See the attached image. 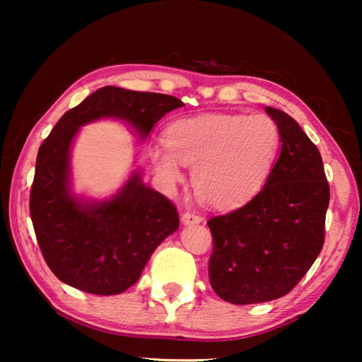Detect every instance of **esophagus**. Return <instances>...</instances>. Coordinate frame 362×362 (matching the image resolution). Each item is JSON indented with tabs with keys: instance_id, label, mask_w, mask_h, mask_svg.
I'll return each instance as SVG.
<instances>
[{
	"instance_id": "34e87169",
	"label": "esophagus",
	"mask_w": 362,
	"mask_h": 362,
	"mask_svg": "<svg viewBox=\"0 0 362 362\" xmlns=\"http://www.w3.org/2000/svg\"><path fill=\"white\" fill-rule=\"evenodd\" d=\"M181 221H182V224H186V226L199 224V222H202V216H199L194 211H186L185 214L181 216Z\"/></svg>"
}]
</instances>
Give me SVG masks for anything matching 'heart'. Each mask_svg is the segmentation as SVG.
<instances>
[{
  "mask_svg": "<svg viewBox=\"0 0 362 362\" xmlns=\"http://www.w3.org/2000/svg\"><path fill=\"white\" fill-rule=\"evenodd\" d=\"M281 133L269 115H201L166 128V146L151 153L158 175L170 185L192 166L196 194L214 207L249 202L269 180L279 158Z\"/></svg>",
  "mask_w": 362,
  "mask_h": 362,
  "instance_id": "1",
  "label": "heart"
}]
</instances>
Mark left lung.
Wrapping results in <instances>:
<instances>
[{
    "label": "left lung",
    "mask_w": 362,
    "mask_h": 362,
    "mask_svg": "<svg viewBox=\"0 0 362 362\" xmlns=\"http://www.w3.org/2000/svg\"><path fill=\"white\" fill-rule=\"evenodd\" d=\"M281 133L274 171L254 199L207 221L209 281L234 305L264 303L295 288L325 244L329 185L318 148L290 115L265 107Z\"/></svg>",
    "instance_id": "obj_1"
}]
</instances>
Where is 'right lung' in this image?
Returning <instances> with one entry per match:
<instances>
[{
  "mask_svg": "<svg viewBox=\"0 0 362 362\" xmlns=\"http://www.w3.org/2000/svg\"><path fill=\"white\" fill-rule=\"evenodd\" d=\"M182 105L165 93L107 86L64 113L39 146L29 212L44 260L64 284L93 295L123 293L180 227L173 202L148 187L138 171L107 201L74 196L69 161L78 128L98 118H122L146 138L160 118Z\"/></svg>",
  "mask_w": 362,
  "mask_h": 362,
  "instance_id": "add662e5",
  "label": "right lung"
}]
</instances>
